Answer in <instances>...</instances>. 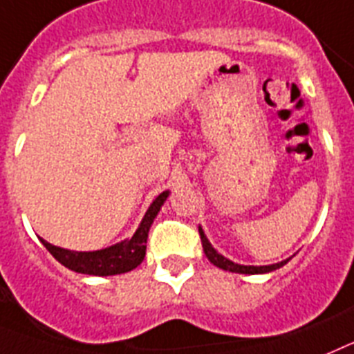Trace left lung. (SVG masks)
I'll use <instances>...</instances> for the list:
<instances>
[{
    "label": "left lung",
    "mask_w": 354,
    "mask_h": 354,
    "mask_svg": "<svg viewBox=\"0 0 354 354\" xmlns=\"http://www.w3.org/2000/svg\"><path fill=\"white\" fill-rule=\"evenodd\" d=\"M199 236H201V244H203V251L207 254V258L214 263L215 267H219L223 270H230V272H239V274H263V272H270V270H276L279 267H283L288 260H283V262L279 263H272V266H239V263H233L232 260L228 258H224L223 254H219L217 251L212 248V244L208 242V239L205 236L203 230L199 228Z\"/></svg>",
    "instance_id": "obj_1"
}]
</instances>
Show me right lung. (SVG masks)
<instances>
[{"instance_id": "obj_1", "label": "right lung", "mask_w": 354, "mask_h": 354, "mask_svg": "<svg viewBox=\"0 0 354 354\" xmlns=\"http://www.w3.org/2000/svg\"><path fill=\"white\" fill-rule=\"evenodd\" d=\"M169 192H162L155 201L151 203V207L147 208L146 215H144L142 223H140L139 230L133 233L130 241H124L121 244H115L112 248L101 251H69L51 245L41 239L42 244L46 245V250L57 258L58 262L66 266L67 269L75 270V272H82V274H92V276H112V274H122L128 270L135 269L140 266V262L146 257V242L147 233L151 228L153 219L158 214L160 207L164 205L167 199Z\"/></svg>"}]
</instances>
